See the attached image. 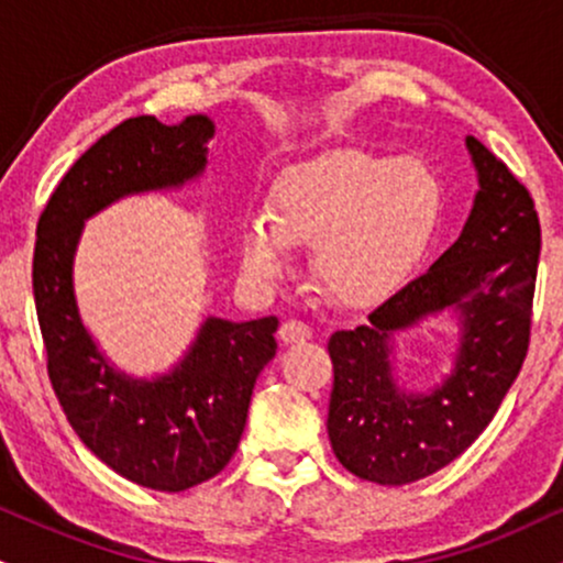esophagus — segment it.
<instances>
[{"mask_svg":"<svg viewBox=\"0 0 563 563\" xmlns=\"http://www.w3.org/2000/svg\"><path fill=\"white\" fill-rule=\"evenodd\" d=\"M311 338V328L301 320H288L280 324V341L283 343H303Z\"/></svg>","mask_w":563,"mask_h":563,"instance_id":"esophagus-1","label":"esophagus"}]
</instances>
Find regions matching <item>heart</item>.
Segmentation results:
<instances>
[{
  "label": "heart",
  "mask_w": 563,
  "mask_h": 563,
  "mask_svg": "<svg viewBox=\"0 0 563 563\" xmlns=\"http://www.w3.org/2000/svg\"><path fill=\"white\" fill-rule=\"evenodd\" d=\"M438 214L440 183L424 162L333 148L280 175L273 214L243 220L241 260L256 277H277L294 241H314L322 286L346 303H369L415 267Z\"/></svg>",
  "instance_id": "1"
}]
</instances>
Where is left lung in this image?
<instances>
[{
	"label": "left lung",
	"mask_w": 563,
	"mask_h": 563,
	"mask_svg": "<svg viewBox=\"0 0 563 563\" xmlns=\"http://www.w3.org/2000/svg\"><path fill=\"white\" fill-rule=\"evenodd\" d=\"M479 175L459 241L424 275L372 309L367 324L335 330L328 435L351 475L406 485L443 470L479 438L517 380L532 330L540 220L530 191L475 135ZM443 308L463 314L457 367L432 394L391 380L389 335Z\"/></svg>",
	"instance_id": "1"
}]
</instances>
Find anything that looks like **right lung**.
<instances>
[{
	"label": "right lung",
	"mask_w": 563,
	"mask_h": 563,
	"mask_svg": "<svg viewBox=\"0 0 563 563\" xmlns=\"http://www.w3.org/2000/svg\"><path fill=\"white\" fill-rule=\"evenodd\" d=\"M214 125L154 114L123 120L80 154L46 201L33 249V301L46 372L78 438L110 470L152 490L180 493L230 464L246 428L256 377L275 356L277 317H209L170 375L152 383L114 372L93 346L73 294V254L86 217L125 194L170 188L207 165Z\"/></svg>",
	"instance_id": "add662e5"
}]
</instances>
